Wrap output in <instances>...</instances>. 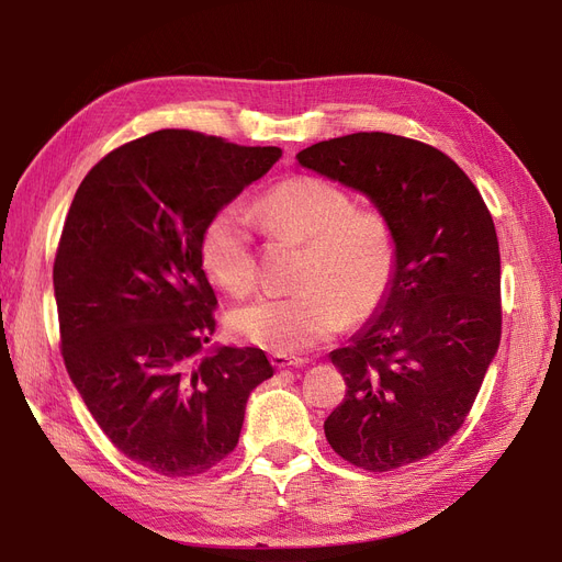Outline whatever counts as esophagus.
<instances>
[{
    "instance_id": "34e87169",
    "label": "esophagus",
    "mask_w": 562,
    "mask_h": 562,
    "mask_svg": "<svg viewBox=\"0 0 562 562\" xmlns=\"http://www.w3.org/2000/svg\"><path fill=\"white\" fill-rule=\"evenodd\" d=\"M307 363V359H302V356H288V353H271V366L274 368H300Z\"/></svg>"
}]
</instances>
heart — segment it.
Listing matches in <instances>:
<instances>
[{
	"mask_svg": "<svg viewBox=\"0 0 562 562\" xmlns=\"http://www.w3.org/2000/svg\"><path fill=\"white\" fill-rule=\"evenodd\" d=\"M260 227L304 246L297 293L258 297L232 310L229 330L267 351L297 353L326 342L345 321H363L384 302L396 277L398 241L386 213L353 206V199L316 176L285 178L262 196ZM201 267L229 295L255 285L248 215L227 206L203 227Z\"/></svg>",
	"mask_w": 562,
	"mask_h": 562,
	"instance_id": "obj_1",
	"label": "heart"
}]
</instances>
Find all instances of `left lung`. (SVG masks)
<instances>
[{
  "instance_id": "1",
  "label": "left lung",
  "mask_w": 562,
  "mask_h": 562,
  "mask_svg": "<svg viewBox=\"0 0 562 562\" xmlns=\"http://www.w3.org/2000/svg\"><path fill=\"white\" fill-rule=\"evenodd\" d=\"M297 164L366 194L398 241L384 302L330 351L347 396L323 424L328 443L366 471L419 462L462 427L499 349L495 223L462 168L419 140L351 133Z\"/></svg>"
}]
</instances>
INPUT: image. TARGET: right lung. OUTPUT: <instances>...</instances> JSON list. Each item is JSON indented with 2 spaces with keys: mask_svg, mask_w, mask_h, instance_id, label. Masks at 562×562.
Masks as SVG:
<instances>
[{
  "mask_svg": "<svg viewBox=\"0 0 562 562\" xmlns=\"http://www.w3.org/2000/svg\"><path fill=\"white\" fill-rule=\"evenodd\" d=\"M281 159L164 128L116 147L81 180L54 265L65 368L114 448L166 479L236 448L262 349L213 347L217 297L201 267L209 220Z\"/></svg>",
  "mask_w": 562,
  "mask_h": 562,
  "instance_id": "obj_1",
  "label": "right lung"
}]
</instances>
